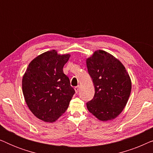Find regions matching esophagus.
Returning a JSON list of instances; mask_svg holds the SVG:
<instances>
[{
  "label": "esophagus",
  "mask_w": 153,
  "mask_h": 153,
  "mask_svg": "<svg viewBox=\"0 0 153 153\" xmlns=\"http://www.w3.org/2000/svg\"><path fill=\"white\" fill-rule=\"evenodd\" d=\"M74 90H75V92H76V93H77L79 92V86L78 85V86H76L74 88Z\"/></svg>",
  "instance_id": "34e87169"
}]
</instances>
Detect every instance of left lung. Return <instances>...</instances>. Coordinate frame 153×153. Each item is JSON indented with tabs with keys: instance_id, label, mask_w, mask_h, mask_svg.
Instances as JSON below:
<instances>
[{
	"instance_id": "8db88e82",
	"label": "left lung",
	"mask_w": 153,
	"mask_h": 153,
	"mask_svg": "<svg viewBox=\"0 0 153 153\" xmlns=\"http://www.w3.org/2000/svg\"><path fill=\"white\" fill-rule=\"evenodd\" d=\"M86 65L95 86L94 97L86 104L88 110L101 121L115 119L130 95L128 72L118 58L103 50H97L86 58Z\"/></svg>"
}]
</instances>
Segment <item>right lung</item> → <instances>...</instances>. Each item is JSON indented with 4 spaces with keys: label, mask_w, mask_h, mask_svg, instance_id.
I'll use <instances>...</instances> for the list:
<instances>
[{
    "label": "right lung",
    "mask_w": 153,
    "mask_h": 153,
    "mask_svg": "<svg viewBox=\"0 0 153 153\" xmlns=\"http://www.w3.org/2000/svg\"><path fill=\"white\" fill-rule=\"evenodd\" d=\"M70 57L54 49L46 51L29 63L23 76L25 101L39 120L55 122L68 108L75 91L62 68Z\"/></svg>",
    "instance_id": "add662e5"
}]
</instances>
